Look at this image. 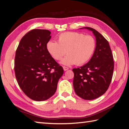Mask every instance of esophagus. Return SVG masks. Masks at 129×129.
Masks as SVG:
<instances>
[{
  "label": "esophagus",
  "mask_w": 129,
  "mask_h": 129,
  "mask_svg": "<svg viewBox=\"0 0 129 129\" xmlns=\"http://www.w3.org/2000/svg\"><path fill=\"white\" fill-rule=\"evenodd\" d=\"M63 69H64V71H67L68 70H69V68L66 67H63Z\"/></svg>",
  "instance_id": "1"
}]
</instances>
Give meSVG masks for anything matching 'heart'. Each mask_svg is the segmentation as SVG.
<instances>
[{
	"mask_svg": "<svg viewBox=\"0 0 129 129\" xmlns=\"http://www.w3.org/2000/svg\"><path fill=\"white\" fill-rule=\"evenodd\" d=\"M96 42L90 35L85 36L78 32H65L58 37V43L49 41L46 44L48 53L54 59L59 60L68 54L60 63L64 65H83L87 62L94 54Z\"/></svg>",
	"mask_w": 129,
	"mask_h": 129,
	"instance_id": "b5f03b06",
	"label": "heart"
}]
</instances>
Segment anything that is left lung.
Here are the masks:
<instances>
[{"label":"left lung","mask_w":129,"mask_h":129,"mask_svg":"<svg viewBox=\"0 0 129 129\" xmlns=\"http://www.w3.org/2000/svg\"><path fill=\"white\" fill-rule=\"evenodd\" d=\"M80 29L92 31L96 39V48L88 62L73 69V86L76 95L90 100L100 97L108 90L113 77L114 63L109 42L105 38L93 28Z\"/></svg>","instance_id":"1"}]
</instances>
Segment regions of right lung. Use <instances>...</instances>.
Segmentation results:
<instances>
[{"mask_svg": "<svg viewBox=\"0 0 129 129\" xmlns=\"http://www.w3.org/2000/svg\"><path fill=\"white\" fill-rule=\"evenodd\" d=\"M51 32L33 29L21 38L16 49L14 71L19 86L31 99H48L55 92L64 70L46 49Z\"/></svg>", "mask_w": 129, "mask_h": 129, "instance_id": "1", "label": "right lung"}]
</instances>
